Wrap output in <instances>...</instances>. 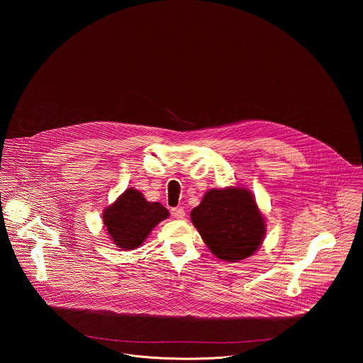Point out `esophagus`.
<instances>
[{
  "label": "esophagus",
  "instance_id": "esophagus-1",
  "mask_svg": "<svg viewBox=\"0 0 363 363\" xmlns=\"http://www.w3.org/2000/svg\"><path fill=\"white\" fill-rule=\"evenodd\" d=\"M172 216H173L174 219H184V216H186L184 208H172Z\"/></svg>",
  "mask_w": 363,
  "mask_h": 363
}]
</instances>
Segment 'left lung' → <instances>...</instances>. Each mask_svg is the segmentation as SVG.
Here are the masks:
<instances>
[{
    "mask_svg": "<svg viewBox=\"0 0 363 363\" xmlns=\"http://www.w3.org/2000/svg\"><path fill=\"white\" fill-rule=\"evenodd\" d=\"M190 218L209 252L223 261L253 256L265 238V216L246 187L209 189Z\"/></svg>",
    "mask_w": 363,
    "mask_h": 363,
    "instance_id": "left-lung-1",
    "label": "left lung"
}]
</instances>
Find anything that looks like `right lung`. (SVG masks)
Instances as JSON below:
<instances>
[{
    "label": "right lung",
    "mask_w": 363,
    "mask_h": 363,
    "mask_svg": "<svg viewBox=\"0 0 363 363\" xmlns=\"http://www.w3.org/2000/svg\"><path fill=\"white\" fill-rule=\"evenodd\" d=\"M169 218V211L159 203H150L133 187L104 209V229L118 250H134L150 236L159 222Z\"/></svg>",
    "instance_id": "right-lung-1"
}]
</instances>
